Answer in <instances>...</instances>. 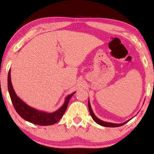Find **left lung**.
<instances>
[{"label":"left lung","instance_id":"obj_1","mask_svg":"<svg viewBox=\"0 0 154 154\" xmlns=\"http://www.w3.org/2000/svg\"><path fill=\"white\" fill-rule=\"evenodd\" d=\"M88 108H89V111H90V113L91 115V116H92V119H94V121L96 123H97L98 124L100 125V126H105V127H119V126H123L125 124H126L128 122L129 120H128L126 122H124V123H122V124H113V123H110V122H104L103 120H100V119H98L97 117H96L94 113H93V111L92 108H91V105H90V100H88Z\"/></svg>","mask_w":154,"mask_h":154}]
</instances>
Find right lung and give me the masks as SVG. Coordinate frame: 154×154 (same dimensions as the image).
Wrapping results in <instances>:
<instances>
[{
  "instance_id": "1",
  "label": "right lung",
  "mask_w": 154,
  "mask_h": 154,
  "mask_svg": "<svg viewBox=\"0 0 154 154\" xmlns=\"http://www.w3.org/2000/svg\"><path fill=\"white\" fill-rule=\"evenodd\" d=\"M8 90L13 105L17 113L25 120L40 126H49L57 123L63 116L64 112L66 110L70 99L75 93V92L68 95L65 98L63 105L58 110L52 113H47L31 107L18 97L12 85L11 70H9L8 73Z\"/></svg>"
}]
</instances>
